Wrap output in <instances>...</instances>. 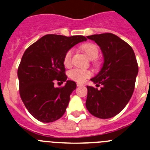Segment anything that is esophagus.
Returning a JSON list of instances; mask_svg holds the SVG:
<instances>
[{
	"label": "esophagus",
	"instance_id": "34e87169",
	"mask_svg": "<svg viewBox=\"0 0 150 150\" xmlns=\"http://www.w3.org/2000/svg\"><path fill=\"white\" fill-rule=\"evenodd\" d=\"M76 86H83V84H81V83H76Z\"/></svg>",
	"mask_w": 150,
	"mask_h": 150
}]
</instances>
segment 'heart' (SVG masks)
<instances>
[{
  "instance_id": "heart-1",
  "label": "heart",
  "mask_w": 150,
  "mask_h": 150,
  "mask_svg": "<svg viewBox=\"0 0 150 150\" xmlns=\"http://www.w3.org/2000/svg\"><path fill=\"white\" fill-rule=\"evenodd\" d=\"M82 50L84 51L86 55H87L88 59L91 60L97 59L99 55L98 47L94 43H86L81 46ZM72 55L73 50H69L66 52L64 56L63 62L64 66L69 67L71 65V61H72ZM91 75V71L88 70H84V69L80 68H74L71 70L68 73L69 77L74 81L78 82V83H82L85 81L87 78L89 77Z\"/></svg>"
}]
</instances>
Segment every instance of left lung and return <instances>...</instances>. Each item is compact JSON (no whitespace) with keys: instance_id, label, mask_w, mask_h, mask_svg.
Segmentation results:
<instances>
[{"instance_id":"8db88e82","label":"left lung","mask_w":150,"mask_h":150,"mask_svg":"<svg viewBox=\"0 0 150 150\" xmlns=\"http://www.w3.org/2000/svg\"><path fill=\"white\" fill-rule=\"evenodd\" d=\"M98 45L104 57L100 71L91 81L100 89L87 86V110L100 119L120 113L127 105L134 89L138 66L134 50L126 42L111 33L87 36Z\"/></svg>"}]
</instances>
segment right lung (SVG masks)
<instances>
[{"label":"right lung","instance_id":"add662e5","mask_svg":"<svg viewBox=\"0 0 150 150\" xmlns=\"http://www.w3.org/2000/svg\"><path fill=\"white\" fill-rule=\"evenodd\" d=\"M86 40L83 36L47 34L25 50L18 68L19 94L35 119L42 122H52L65 112L76 84L67 80L64 56L73 46ZM55 80L65 81L66 85L55 87Z\"/></svg>","mask_w":150,"mask_h":150}]
</instances>
